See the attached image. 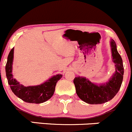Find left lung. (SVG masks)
Segmentation results:
<instances>
[{
    "label": "left lung",
    "instance_id": "1",
    "mask_svg": "<svg viewBox=\"0 0 132 132\" xmlns=\"http://www.w3.org/2000/svg\"><path fill=\"white\" fill-rule=\"evenodd\" d=\"M112 59L115 64L116 71L109 81L103 84H94L86 77H76L74 84L78 96L89 104H102L112 99L119 91L123 79V60L117 50L114 39L110 41Z\"/></svg>",
    "mask_w": 132,
    "mask_h": 132
}]
</instances>
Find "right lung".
I'll return each mask as SVG.
<instances>
[{
	"label": "right lung",
	"instance_id": "1",
	"mask_svg": "<svg viewBox=\"0 0 132 132\" xmlns=\"http://www.w3.org/2000/svg\"><path fill=\"white\" fill-rule=\"evenodd\" d=\"M13 57L14 48L9 52L6 65V77L13 93L27 103L38 104L48 100L54 94L57 82L62 78V75L57 74L53 76L40 85L25 87L13 78L12 73Z\"/></svg>",
	"mask_w": 132,
	"mask_h": 132
}]
</instances>
